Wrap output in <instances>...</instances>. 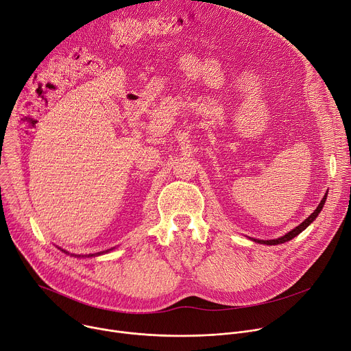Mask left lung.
Returning a JSON list of instances; mask_svg holds the SVG:
<instances>
[{
  "instance_id": "8db88e82",
  "label": "left lung",
  "mask_w": 351,
  "mask_h": 351,
  "mask_svg": "<svg viewBox=\"0 0 351 351\" xmlns=\"http://www.w3.org/2000/svg\"><path fill=\"white\" fill-rule=\"evenodd\" d=\"M326 197H328V193L325 194V197L322 198V201H320V204L317 205V208L309 215V217L301 223V225H298L296 228H293L292 230H289L288 233H285L284 236H281V237H278V239H271V240H258V239H252L253 241H256V243H260V245H268V246H276V245H281V243H285V241H289L291 239H293L295 236H298L301 232H304L316 218H317V215L320 213V210H322V208L325 206V202H326Z\"/></svg>"
}]
</instances>
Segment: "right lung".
Wrapping results in <instances>:
<instances>
[{
	"mask_svg": "<svg viewBox=\"0 0 351 351\" xmlns=\"http://www.w3.org/2000/svg\"><path fill=\"white\" fill-rule=\"evenodd\" d=\"M59 249H60V247H59ZM112 249H114V247H112ZM112 249H110V250H105V252H99V253H95V254H88V256H77V254H75V256H74V254H71V256H74V257H95V256H101V254H104V253L111 252ZM60 250H62V252H64L63 249H60ZM64 253H67V252H64ZM67 254H69V253H67Z\"/></svg>",
	"mask_w": 351,
	"mask_h": 351,
	"instance_id": "1",
	"label": "right lung"
}]
</instances>
